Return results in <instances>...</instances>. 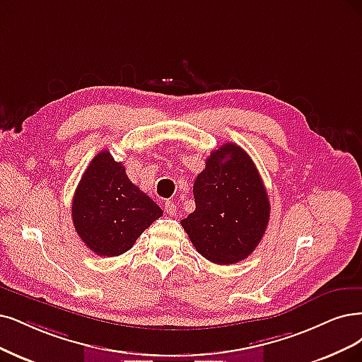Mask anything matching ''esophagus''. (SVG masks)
Instances as JSON below:
<instances>
[{
    "instance_id": "obj_1",
    "label": "esophagus",
    "mask_w": 362,
    "mask_h": 362,
    "mask_svg": "<svg viewBox=\"0 0 362 362\" xmlns=\"http://www.w3.org/2000/svg\"><path fill=\"white\" fill-rule=\"evenodd\" d=\"M165 211H167V215H170V216H173L174 213H176V204H174V202H167L165 203Z\"/></svg>"
}]
</instances>
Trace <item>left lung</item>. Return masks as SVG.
<instances>
[{
  "instance_id": "left-lung-1",
  "label": "left lung",
  "mask_w": 362,
  "mask_h": 362,
  "mask_svg": "<svg viewBox=\"0 0 362 362\" xmlns=\"http://www.w3.org/2000/svg\"><path fill=\"white\" fill-rule=\"evenodd\" d=\"M195 210L180 223L198 253L219 265L255 250L270 219V202L250 156L234 143L213 151L194 183Z\"/></svg>"
}]
</instances>
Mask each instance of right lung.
Listing matches in <instances>:
<instances>
[{"label": "right lung", "mask_w": 362, "mask_h": 362, "mask_svg": "<svg viewBox=\"0 0 362 362\" xmlns=\"http://www.w3.org/2000/svg\"><path fill=\"white\" fill-rule=\"evenodd\" d=\"M71 216L76 233L92 252L119 257L163 216V210L131 183L122 163L101 151L77 185Z\"/></svg>", "instance_id": "add662e5"}]
</instances>
